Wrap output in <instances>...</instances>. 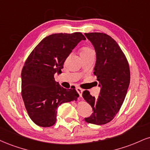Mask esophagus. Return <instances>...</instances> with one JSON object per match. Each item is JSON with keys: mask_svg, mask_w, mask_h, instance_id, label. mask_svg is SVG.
Wrapping results in <instances>:
<instances>
[{"mask_svg": "<svg viewBox=\"0 0 150 150\" xmlns=\"http://www.w3.org/2000/svg\"><path fill=\"white\" fill-rule=\"evenodd\" d=\"M76 90H77V93H78L79 95H80V96H82L83 90H82V89H81L80 87H77V88H76Z\"/></svg>", "mask_w": 150, "mask_h": 150, "instance_id": "1", "label": "esophagus"}]
</instances>
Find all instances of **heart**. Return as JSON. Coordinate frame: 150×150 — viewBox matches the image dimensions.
Listing matches in <instances>:
<instances>
[{"instance_id":"obj_1","label":"heart","mask_w":150,"mask_h":150,"mask_svg":"<svg viewBox=\"0 0 150 150\" xmlns=\"http://www.w3.org/2000/svg\"><path fill=\"white\" fill-rule=\"evenodd\" d=\"M94 53L93 50L91 48L89 47H84L82 49L80 52V55L83 56V55H87L89 54H92Z\"/></svg>"}]
</instances>
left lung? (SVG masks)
<instances>
[{"label": "left lung", "instance_id": "obj_1", "mask_svg": "<svg viewBox=\"0 0 150 150\" xmlns=\"http://www.w3.org/2000/svg\"><path fill=\"white\" fill-rule=\"evenodd\" d=\"M84 35L94 47L96 61L93 74L100 86L97 98L87 90L83 91V98L93 109L92 115L84 120L102 125L112 120L123 104L130 83L129 65L124 52L110 36L103 33Z\"/></svg>", "mask_w": 150, "mask_h": 150}]
</instances>
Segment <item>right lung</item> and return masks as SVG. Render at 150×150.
Instances as JSON below:
<instances>
[{
    "mask_svg": "<svg viewBox=\"0 0 150 150\" xmlns=\"http://www.w3.org/2000/svg\"><path fill=\"white\" fill-rule=\"evenodd\" d=\"M82 40L86 38L80 32L52 34L27 58L21 71V96L28 116L36 125L53 126L57 108L79 96L75 89L59 85L54 74L61 73L66 58Z\"/></svg>",
    "mask_w": 150,
    "mask_h": 150,
    "instance_id": "1",
    "label": "right lung"
}]
</instances>
